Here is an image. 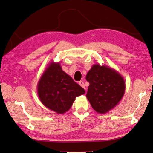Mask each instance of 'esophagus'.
Returning <instances> with one entry per match:
<instances>
[{
	"label": "esophagus",
	"instance_id": "esophagus-1",
	"mask_svg": "<svg viewBox=\"0 0 153 153\" xmlns=\"http://www.w3.org/2000/svg\"><path fill=\"white\" fill-rule=\"evenodd\" d=\"M79 85H80V86H81V87H83V88H85V89H86V88H85V84H84V82H83V81H80L79 82Z\"/></svg>",
	"mask_w": 153,
	"mask_h": 153
}]
</instances>
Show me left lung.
Wrapping results in <instances>:
<instances>
[{
    "mask_svg": "<svg viewBox=\"0 0 153 153\" xmlns=\"http://www.w3.org/2000/svg\"><path fill=\"white\" fill-rule=\"evenodd\" d=\"M86 80L89 83L86 97L97 113H108L118 105L125 94L124 78L105 65H94L87 74Z\"/></svg>",
    "mask_w": 153,
    "mask_h": 153,
    "instance_id": "obj_1",
    "label": "left lung"
}]
</instances>
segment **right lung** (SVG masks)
I'll use <instances>...</instances> for the list:
<instances>
[{"mask_svg": "<svg viewBox=\"0 0 153 153\" xmlns=\"http://www.w3.org/2000/svg\"><path fill=\"white\" fill-rule=\"evenodd\" d=\"M38 97L46 108L63 114L72 107L77 97L85 91L62 70L59 62H51L37 85Z\"/></svg>", "mask_w": 153, "mask_h": 153, "instance_id": "add662e5", "label": "right lung"}]
</instances>
